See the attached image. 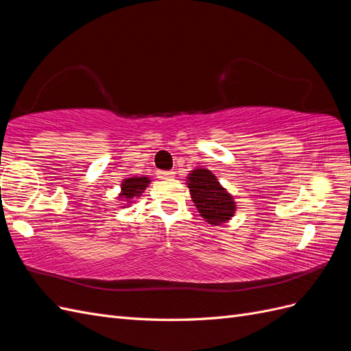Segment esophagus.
Returning a JSON list of instances; mask_svg holds the SVG:
<instances>
[{"label":"esophagus","mask_w":351,"mask_h":351,"mask_svg":"<svg viewBox=\"0 0 351 351\" xmlns=\"http://www.w3.org/2000/svg\"><path fill=\"white\" fill-rule=\"evenodd\" d=\"M156 176H158V178H169V177L174 176V173L173 171H162V169H159Z\"/></svg>","instance_id":"obj_1"}]
</instances>
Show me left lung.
Instances as JSON below:
<instances>
[{"mask_svg": "<svg viewBox=\"0 0 351 351\" xmlns=\"http://www.w3.org/2000/svg\"><path fill=\"white\" fill-rule=\"evenodd\" d=\"M187 184L199 214L209 224L219 226L234 214V200L227 193V190L218 183L217 177L209 169H195L189 176Z\"/></svg>", "mask_w": 351, "mask_h": 351, "instance_id": "left-lung-1", "label": "left lung"}]
</instances>
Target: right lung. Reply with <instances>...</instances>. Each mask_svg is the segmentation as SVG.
I'll list each match as a JSON object with an SVG mask.
<instances>
[{
  "mask_svg": "<svg viewBox=\"0 0 351 351\" xmlns=\"http://www.w3.org/2000/svg\"><path fill=\"white\" fill-rule=\"evenodd\" d=\"M151 180L147 177H130L123 182L121 184V195L120 197H123L127 202H132L133 197L141 196V193L146 189V186L149 184Z\"/></svg>",
  "mask_w": 351,
  "mask_h": 351,
  "instance_id": "add662e5",
  "label": "right lung"
}]
</instances>
